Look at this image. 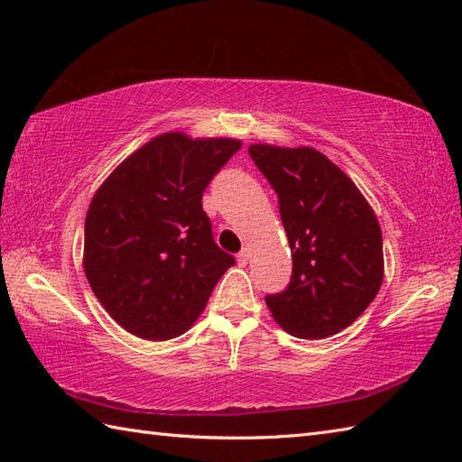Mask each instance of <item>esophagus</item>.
I'll use <instances>...</instances> for the list:
<instances>
[{
  "label": "esophagus",
  "mask_w": 462,
  "mask_h": 462,
  "mask_svg": "<svg viewBox=\"0 0 462 462\" xmlns=\"http://www.w3.org/2000/svg\"><path fill=\"white\" fill-rule=\"evenodd\" d=\"M248 258H250V250L244 248V250L238 254V266H246Z\"/></svg>",
  "instance_id": "esophagus-1"
}]
</instances>
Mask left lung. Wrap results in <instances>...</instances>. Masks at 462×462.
<instances>
[{"instance_id":"8db88e82","label":"left lung","mask_w":462,"mask_h":462,"mask_svg":"<svg viewBox=\"0 0 462 462\" xmlns=\"http://www.w3.org/2000/svg\"><path fill=\"white\" fill-rule=\"evenodd\" d=\"M248 152L278 194L293 258L290 286L266 296L272 318L300 339L336 336L381 288L377 216L356 182L311 146L262 143Z\"/></svg>"}]
</instances>
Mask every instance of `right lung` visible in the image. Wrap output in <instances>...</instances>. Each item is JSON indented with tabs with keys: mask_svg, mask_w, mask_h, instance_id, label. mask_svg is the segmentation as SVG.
Instances as JSON below:
<instances>
[{
	"mask_svg": "<svg viewBox=\"0 0 462 462\" xmlns=\"http://www.w3.org/2000/svg\"><path fill=\"white\" fill-rule=\"evenodd\" d=\"M238 139L164 133L116 166L85 218L83 270L109 316L136 337H179L234 266L212 238L202 194Z\"/></svg>",
	"mask_w": 462,
	"mask_h": 462,
	"instance_id": "add662e5",
	"label": "right lung"
}]
</instances>
